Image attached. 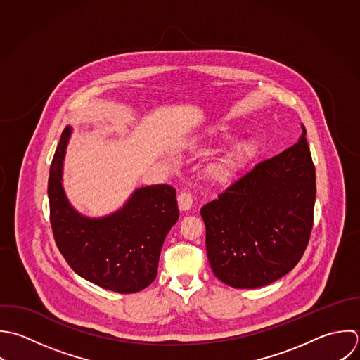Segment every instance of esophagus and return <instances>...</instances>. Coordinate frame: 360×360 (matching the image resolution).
<instances>
[{"mask_svg": "<svg viewBox=\"0 0 360 360\" xmlns=\"http://www.w3.org/2000/svg\"><path fill=\"white\" fill-rule=\"evenodd\" d=\"M193 205V199H192V195L188 193V192H181L178 195V206L182 212H186L192 207Z\"/></svg>", "mask_w": 360, "mask_h": 360, "instance_id": "1", "label": "esophagus"}]
</instances>
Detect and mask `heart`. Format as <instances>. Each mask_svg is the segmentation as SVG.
I'll use <instances>...</instances> for the list:
<instances>
[{
	"label": "heart",
	"mask_w": 360,
	"mask_h": 360,
	"mask_svg": "<svg viewBox=\"0 0 360 360\" xmlns=\"http://www.w3.org/2000/svg\"><path fill=\"white\" fill-rule=\"evenodd\" d=\"M207 136L214 140H227L230 139V134L219 130V129H212ZM257 155V144L252 140H238L236 141L230 150L221 157L217 162L212 164L207 169L209 176L219 182V184H226L236 178L240 171H243Z\"/></svg>",
	"instance_id": "obj_1"
}]
</instances>
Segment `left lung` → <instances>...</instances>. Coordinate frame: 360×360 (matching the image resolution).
<instances>
[{"label":"left lung","mask_w":360,"mask_h":360,"mask_svg":"<svg viewBox=\"0 0 360 360\" xmlns=\"http://www.w3.org/2000/svg\"><path fill=\"white\" fill-rule=\"evenodd\" d=\"M316 168L306 129L200 209L213 274L236 289L266 286L302 259L313 229Z\"/></svg>","instance_id":"obj_1"}]
</instances>
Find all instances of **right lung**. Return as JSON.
Here are the masks:
<instances>
[{"instance_id":"1","label":"right lung","mask_w":360,"mask_h":360,"mask_svg":"<svg viewBox=\"0 0 360 360\" xmlns=\"http://www.w3.org/2000/svg\"><path fill=\"white\" fill-rule=\"evenodd\" d=\"M71 136L60 137L49 172L50 224L54 241L72 271L117 293L146 289L157 276L164 240L179 217L171 185L139 188L112 214L91 219L78 213L63 188V162Z\"/></svg>"}]
</instances>
